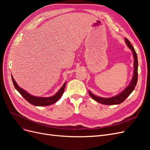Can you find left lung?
<instances>
[{"label":"left lung","mask_w":150,"mask_h":150,"mask_svg":"<svg viewBox=\"0 0 150 150\" xmlns=\"http://www.w3.org/2000/svg\"><path fill=\"white\" fill-rule=\"evenodd\" d=\"M125 42L127 45V46L129 47V49L132 51L133 56L134 58V71H133V75L132 77V79L131 80V82L127 86V87L121 92L120 94L116 95L115 96H112L111 98H102L96 96V95L94 94L91 92L89 91V94L90 96L95 101L97 102L103 104H106V105H114V104H118L123 102L125 99L128 98L129 94L133 91V90L135 88V86L137 84L138 81V57L137 52H136L134 47L132 46V45L130 43L129 40L125 38Z\"/></svg>","instance_id":"1"}]
</instances>
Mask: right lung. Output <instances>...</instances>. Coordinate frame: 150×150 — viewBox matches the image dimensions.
Returning <instances> with one entry per match:
<instances>
[{"label":"right lung","mask_w":150,"mask_h":150,"mask_svg":"<svg viewBox=\"0 0 150 150\" xmlns=\"http://www.w3.org/2000/svg\"><path fill=\"white\" fill-rule=\"evenodd\" d=\"M11 76H12V79L13 86H14V87L17 91L22 95V96L27 101H28L29 103L33 104V105L37 106H47L51 105V104L57 102L59 99L61 98L62 95L63 94V93L64 91V89L66 87V82H65L64 84H63L62 87L60 88V89L52 96L38 97V96H33V95H31L24 89L20 88L17 84V83L16 82L14 79H13L12 75Z\"/></svg>","instance_id":"add662e5"}]
</instances>
